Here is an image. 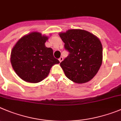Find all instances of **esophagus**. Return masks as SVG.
<instances>
[{"instance_id": "obj_1", "label": "esophagus", "mask_w": 121, "mask_h": 121, "mask_svg": "<svg viewBox=\"0 0 121 121\" xmlns=\"http://www.w3.org/2000/svg\"><path fill=\"white\" fill-rule=\"evenodd\" d=\"M59 60L60 62H61L63 60V57H60L59 58Z\"/></svg>"}]
</instances>
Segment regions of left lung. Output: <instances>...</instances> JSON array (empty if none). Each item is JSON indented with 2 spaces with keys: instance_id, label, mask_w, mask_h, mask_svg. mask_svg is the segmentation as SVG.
I'll list each match as a JSON object with an SVG mask.
<instances>
[{
  "instance_id": "8db88e82",
  "label": "left lung",
  "mask_w": 121,
  "mask_h": 121,
  "mask_svg": "<svg viewBox=\"0 0 121 121\" xmlns=\"http://www.w3.org/2000/svg\"><path fill=\"white\" fill-rule=\"evenodd\" d=\"M69 55L60 65L67 78L77 83L89 82L96 75L103 60L99 39L87 31L70 29L60 33Z\"/></svg>"
}]
</instances>
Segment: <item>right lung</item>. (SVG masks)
<instances>
[{
    "mask_svg": "<svg viewBox=\"0 0 121 121\" xmlns=\"http://www.w3.org/2000/svg\"><path fill=\"white\" fill-rule=\"evenodd\" d=\"M48 37L39 32L25 35L18 41L11 55V63L16 74L27 82L38 83L47 77L53 65L59 61L52 48L46 47Z\"/></svg>",
    "mask_w": 121,
    "mask_h": 121,
    "instance_id": "1",
    "label": "right lung"
}]
</instances>
